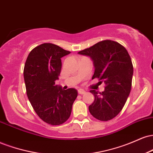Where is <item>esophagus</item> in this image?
<instances>
[{
  "label": "esophagus",
  "mask_w": 153,
  "mask_h": 153,
  "mask_svg": "<svg viewBox=\"0 0 153 153\" xmlns=\"http://www.w3.org/2000/svg\"><path fill=\"white\" fill-rule=\"evenodd\" d=\"M78 93L79 94L82 95V94H85V91L84 90H82V89H79V90H78Z\"/></svg>",
  "instance_id": "esophagus-1"
}]
</instances>
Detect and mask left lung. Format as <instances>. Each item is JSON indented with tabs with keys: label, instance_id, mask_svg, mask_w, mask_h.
Instances as JSON below:
<instances>
[{
	"label": "left lung",
	"instance_id": "left-lung-1",
	"mask_svg": "<svg viewBox=\"0 0 153 153\" xmlns=\"http://www.w3.org/2000/svg\"><path fill=\"white\" fill-rule=\"evenodd\" d=\"M78 54L93 59L95 72L92 79L96 78L106 84L103 92L90 91L95 99L89 111L98 120H111L122 111L130 94L133 75L130 56L125 47L112 40H103Z\"/></svg>",
	"mask_w": 153,
	"mask_h": 153
}]
</instances>
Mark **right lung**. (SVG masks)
Here are the masks:
<instances>
[{"mask_svg": "<svg viewBox=\"0 0 153 153\" xmlns=\"http://www.w3.org/2000/svg\"><path fill=\"white\" fill-rule=\"evenodd\" d=\"M70 53L54 44L44 43L29 52L24 65L28 99L39 117L51 125H59L69 119L78 96L75 88L63 91L55 85L62 68L61 58Z\"/></svg>", "mask_w": 153, "mask_h": 153, "instance_id": "right-lung-1", "label": "right lung"}]
</instances>
